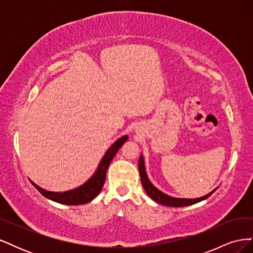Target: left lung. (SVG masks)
I'll return each mask as SVG.
<instances>
[{"instance_id":"obj_1","label":"left lung","mask_w":253,"mask_h":253,"mask_svg":"<svg viewBox=\"0 0 253 253\" xmlns=\"http://www.w3.org/2000/svg\"><path fill=\"white\" fill-rule=\"evenodd\" d=\"M138 167H139V173H140V179H141V183L142 187L145 190L147 194L152 198L153 201H155L156 203L164 205V206H169V207H185V206H190L193 205L196 203H200L206 198H208L214 191L216 189H214L213 191H211L210 193H208L207 195H204L202 197L198 198H178V197H173L170 195H167L162 191L158 190L153 183L150 181L147 171H145V166H144V159L143 156L140 155L139 158V163H138Z\"/></svg>"}]
</instances>
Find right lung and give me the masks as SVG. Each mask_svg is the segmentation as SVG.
Segmentation results:
<instances>
[{"instance_id": "obj_1", "label": "right lung", "mask_w": 253, "mask_h": 253, "mask_svg": "<svg viewBox=\"0 0 253 253\" xmlns=\"http://www.w3.org/2000/svg\"><path fill=\"white\" fill-rule=\"evenodd\" d=\"M126 140H127V135H125L115 141L108 149V151L105 152V154L103 155L101 162L99 163L97 170L95 171L93 176L78 188L64 191V192H52V191H47L39 187L32 180L30 181H32L33 185L38 189V191H39L43 196L53 202H57L59 204H63V205H70V206L87 204L90 201H93L94 198L100 193V191L102 190V187L104 185L108 168L113 158L115 157V155H116L118 150L122 147V144H124Z\"/></svg>"}]
</instances>
